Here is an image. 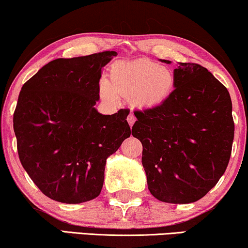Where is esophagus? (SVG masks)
I'll return each mask as SVG.
<instances>
[{
    "label": "esophagus",
    "instance_id": "34e87169",
    "mask_svg": "<svg viewBox=\"0 0 248 248\" xmlns=\"http://www.w3.org/2000/svg\"><path fill=\"white\" fill-rule=\"evenodd\" d=\"M127 122H128V124H130V126L132 127V126H133L134 122H136V116H134L133 114H130L127 116Z\"/></svg>",
    "mask_w": 248,
    "mask_h": 248
}]
</instances>
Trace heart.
<instances>
[{
    "instance_id": "obj_1",
    "label": "heart",
    "mask_w": 248,
    "mask_h": 248,
    "mask_svg": "<svg viewBox=\"0 0 248 248\" xmlns=\"http://www.w3.org/2000/svg\"><path fill=\"white\" fill-rule=\"evenodd\" d=\"M174 85V74L169 67L147 59L118 61L109 69V82H100V94L109 102L125 96L138 108L152 109L169 99Z\"/></svg>"
}]
</instances>
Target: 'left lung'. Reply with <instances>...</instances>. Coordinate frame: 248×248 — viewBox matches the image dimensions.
<instances>
[{"mask_svg":"<svg viewBox=\"0 0 248 248\" xmlns=\"http://www.w3.org/2000/svg\"><path fill=\"white\" fill-rule=\"evenodd\" d=\"M163 62L171 63L170 60ZM172 94L134 111L132 136L142 143V166L154 197L188 204L217 185L229 163L234 133L229 92L198 63L179 62Z\"/></svg>","mask_w":248,"mask_h":248,"instance_id":"1","label":"left lung"}]
</instances>
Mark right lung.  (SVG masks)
Segmentation results:
<instances>
[{"instance_id": "right-lung-1", "label": "right lung", "mask_w": 248, "mask_h": 248, "mask_svg": "<svg viewBox=\"0 0 248 248\" xmlns=\"http://www.w3.org/2000/svg\"><path fill=\"white\" fill-rule=\"evenodd\" d=\"M116 54L50 61L19 93L14 114L19 159L53 201L78 204L98 197L106 160L131 136L128 109L102 115L94 108L101 69Z\"/></svg>"}]
</instances>
